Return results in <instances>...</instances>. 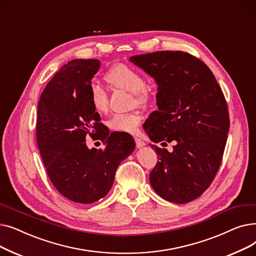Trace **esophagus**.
Listing matches in <instances>:
<instances>
[{
  "mask_svg": "<svg viewBox=\"0 0 256 256\" xmlns=\"http://www.w3.org/2000/svg\"><path fill=\"white\" fill-rule=\"evenodd\" d=\"M134 140H136V148H142V147H144V140H142L140 138H134Z\"/></svg>",
  "mask_w": 256,
  "mask_h": 256,
  "instance_id": "obj_1",
  "label": "esophagus"
}]
</instances>
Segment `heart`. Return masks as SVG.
Listing matches in <instances>:
<instances>
[{"mask_svg":"<svg viewBox=\"0 0 256 256\" xmlns=\"http://www.w3.org/2000/svg\"><path fill=\"white\" fill-rule=\"evenodd\" d=\"M106 80L112 88L131 92L132 106L146 107L152 102V90L146 85L144 77L136 68L126 64H116L108 70ZM90 99L96 112L103 114L108 109V94L101 84L90 85ZM140 122L142 118L138 112L116 114L108 120V127L118 132L134 133Z\"/></svg>","mask_w":256,"mask_h":256,"instance_id":"obj_1","label":"heart"}]
</instances>
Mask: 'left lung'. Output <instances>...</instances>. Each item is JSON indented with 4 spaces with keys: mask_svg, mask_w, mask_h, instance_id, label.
I'll list each match as a JSON object with an SVG mask.
<instances>
[{
    "mask_svg": "<svg viewBox=\"0 0 256 256\" xmlns=\"http://www.w3.org/2000/svg\"><path fill=\"white\" fill-rule=\"evenodd\" d=\"M130 62L158 84V110L144 129L154 142H176L172 152L155 146L150 184L166 201L190 202L208 188L222 162L230 125L224 94L210 68L186 52L158 51Z\"/></svg>",
    "mask_w": 256,
    "mask_h": 256,
    "instance_id": "1",
    "label": "left lung"
}]
</instances>
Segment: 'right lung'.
Here are the masks:
<instances>
[{
    "label": "right lung",
    "mask_w": 256,
    "mask_h": 256,
    "mask_svg": "<svg viewBox=\"0 0 256 256\" xmlns=\"http://www.w3.org/2000/svg\"><path fill=\"white\" fill-rule=\"evenodd\" d=\"M99 68L98 59L68 62L46 84L38 106L36 140L46 174L64 197L81 204L106 196L118 164L136 147L128 133L109 134L92 105L90 86ZM88 136L106 147L90 150Z\"/></svg>",
    "instance_id": "obj_1"
}]
</instances>
